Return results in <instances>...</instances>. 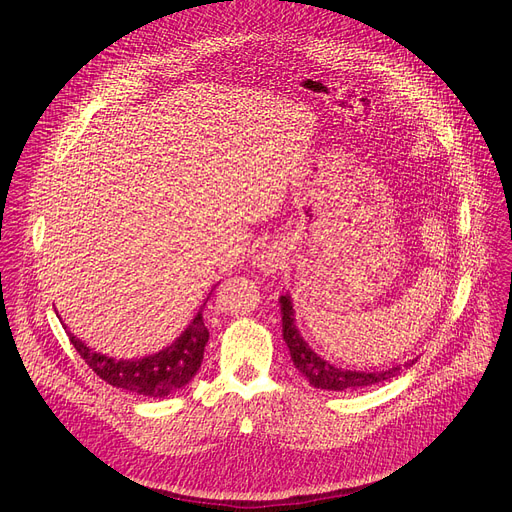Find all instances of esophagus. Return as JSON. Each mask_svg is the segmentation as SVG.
<instances>
[{"instance_id":"esophagus-1","label":"esophagus","mask_w":512,"mask_h":512,"mask_svg":"<svg viewBox=\"0 0 512 512\" xmlns=\"http://www.w3.org/2000/svg\"><path fill=\"white\" fill-rule=\"evenodd\" d=\"M257 267H261L263 272L272 274L276 270V257L274 255H261L257 257Z\"/></svg>"}]
</instances>
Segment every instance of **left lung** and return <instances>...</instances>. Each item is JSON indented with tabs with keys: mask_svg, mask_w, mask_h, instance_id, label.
Listing matches in <instances>:
<instances>
[{
	"mask_svg": "<svg viewBox=\"0 0 512 512\" xmlns=\"http://www.w3.org/2000/svg\"><path fill=\"white\" fill-rule=\"evenodd\" d=\"M280 309H282V336L284 342L290 351V359L313 388L319 390H334V392H344V390H357L365 386H373L386 382L390 378H396L405 369L413 367V361H407L405 365H396L390 369L382 371H351V369H342L332 363H328L324 357H319L313 348L303 340L297 324H294V309L292 301L288 294H282L280 297Z\"/></svg>",
	"mask_w": 512,
	"mask_h": 512,
	"instance_id": "1",
	"label": "left lung"
}]
</instances>
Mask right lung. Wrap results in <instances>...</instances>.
<instances>
[{
	"instance_id": "1",
	"label": "right lung",
	"mask_w": 512,
	"mask_h": 512,
	"mask_svg": "<svg viewBox=\"0 0 512 512\" xmlns=\"http://www.w3.org/2000/svg\"><path fill=\"white\" fill-rule=\"evenodd\" d=\"M76 353L110 386L143 394L151 398H166L184 388L195 378L201 367L209 330L203 324V309L195 315L188 328L164 351L143 359H114L95 353L83 340L70 334Z\"/></svg>"
}]
</instances>
